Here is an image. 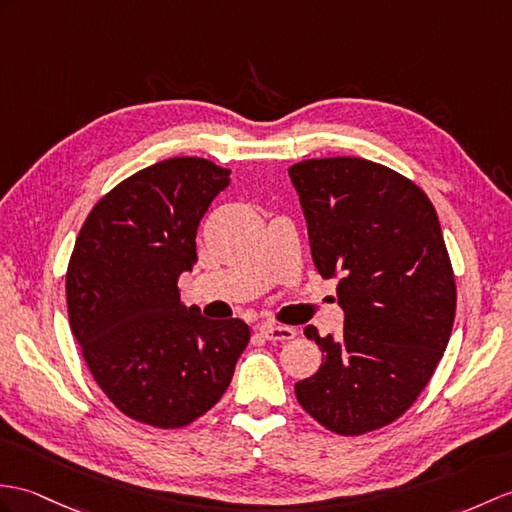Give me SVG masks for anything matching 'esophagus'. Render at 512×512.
Returning a JSON list of instances; mask_svg holds the SVG:
<instances>
[{
  "label": "esophagus",
  "instance_id": "esophagus-1",
  "mask_svg": "<svg viewBox=\"0 0 512 512\" xmlns=\"http://www.w3.org/2000/svg\"><path fill=\"white\" fill-rule=\"evenodd\" d=\"M259 331H261V334H264L266 340H272V342H285V340H292L296 336V331L292 327L272 325V323L261 325Z\"/></svg>",
  "mask_w": 512,
  "mask_h": 512
}]
</instances>
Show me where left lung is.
<instances>
[{
    "instance_id": "obj_1",
    "label": "left lung",
    "mask_w": 512,
    "mask_h": 512,
    "mask_svg": "<svg viewBox=\"0 0 512 512\" xmlns=\"http://www.w3.org/2000/svg\"><path fill=\"white\" fill-rule=\"evenodd\" d=\"M312 259L338 277L344 331L305 336L323 351L294 386L307 414L340 436L397 421L430 382L456 316V279L432 200L410 178L355 157L307 159L288 170Z\"/></svg>"
}]
</instances>
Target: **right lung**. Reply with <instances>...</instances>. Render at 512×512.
I'll return each mask as SVG.
<instances>
[{"mask_svg": "<svg viewBox=\"0 0 512 512\" xmlns=\"http://www.w3.org/2000/svg\"><path fill=\"white\" fill-rule=\"evenodd\" d=\"M229 174L174 157L128 176L91 209L67 266L69 327L93 379L126 417L161 430L216 406L251 340L244 320H209L178 292Z\"/></svg>", "mask_w": 512, "mask_h": 512, "instance_id": "obj_1", "label": "right lung"}]
</instances>
